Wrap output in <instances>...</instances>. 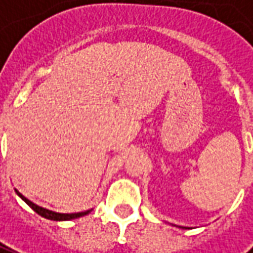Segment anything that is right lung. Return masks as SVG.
I'll list each match as a JSON object with an SVG mask.
<instances>
[{
	"label": "right lung",
	"mask_w": 253,
	"mask_h": 253,
	"mask_svg": "<svg viewBox=\"0 0 253 253\" xmlns=\"http://www.w3.org/2000/svg\"><path fill=\"white\" fill-rule=\"evenodd\" d=\"M16 194H18L20 198L25 201L27 205L32 208L33 211L36 213H39L40 216L42 217H45L48 220H56V221H63V220H72V219H77V217H82V216H85V214H88L91 212L90 211H85V212H79V213H58V212H52V211H48L45 208H41V206L36 205V204H33L32 201H29V199L23 197L18 190H15Z\"/></svg>",
	"instance_id": "1"
}]
</instances>
